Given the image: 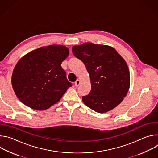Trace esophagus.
Segmentation results:
<instances>
[{"label": "esophagus", "mask_w": 158, "mask_h": 158, "mask_svg": "<svg viewBox=\"0 0 158 158\" xmlns=\"http://www.w3.org/2000/svg\"><path fill=\"white\" fill-rule=\"evenodd\" d=\"M80 84H81V81H80V80L77 79V80L75 82L74 85H75V86H76V87H79V85H80Z\"/></svg>", "instance_id": "34e87169"}]
</instances>
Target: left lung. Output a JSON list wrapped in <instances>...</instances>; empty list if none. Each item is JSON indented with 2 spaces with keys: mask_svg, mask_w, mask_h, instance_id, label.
<instances>
[{
  "mask_svg": "<svg viewBox=\"0 0 158 158\" xmlns=\"http://www.w3.org/2000/svg\"><path fill=\"white\" fill-rule=\"evenodd\" d=\"M73 54L85 64L90 75L91 90L82 97L93 110L104 113L118 106L130 85L128 67L112 47L86 42L72 48Z\"/></svg>",
  "mask_w": 158,
  "mask_h": 158,
  "instance_id": "1",
  "label": "left lung"
}]
</instances>
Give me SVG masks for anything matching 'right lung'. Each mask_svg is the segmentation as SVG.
I'll return each mask as SVG.
<instances>
[{
    "label": "right lung",
    "instance_id": "right-lung-1",
    "mask_svg": "<svg viewBox=\"0 0 158 158\" xmlns=\"http://www.w3.org/2000/svg\"><path fill=\"white\" fill-rule=\"evenodd\" d=\"M69 49L51 45L31 51L16 64L12 85L18 99L35 110H45L57 102L73 85L61 63Z\"/></svg>",
    "mask_w": 158,
    "mask_h": 158
}]
</instances>
